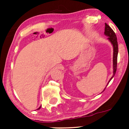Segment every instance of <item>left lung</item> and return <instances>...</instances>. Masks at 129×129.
I'll return each mask as SVG.
<instances>
[{
    "mask_svg": "<svg viewBox=\"0 0 129 129\" xmlns=\"http://www.w3.org/2000/svg\"><path fill=\"white\" fill-rule=\"evenodd\" d=\"M104 34L105 36L108 37V39L109 41L112 43L113 45V48H114V52H113V76L110 78V80H112L114 76L115 75V72L117 71V55H118V43L116 35H115V32H114L111 27L105 23V32ZM108 82V83H109Z\"/></svg>",
    "mask_w": 129,
    "mask_h": 129,
    "instance_id": "1",
    "label": "left lung"
}]
</instances>
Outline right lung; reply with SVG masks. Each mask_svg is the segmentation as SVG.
Returning a JSON list of instances; mask_svg holds the SVG:
<instances>
[{
  "instance_id": "1",
  "label": "right lung",
  "mask_w": 129,
  "mask_h": 129,
  "mask_svg": "<svg viewBox=\"0 0 129 129\" xmlns=\"http://www.w3.org/2000/svg\"><path fill=\"white\" fill-rule=\"evenodd\" d=\"M40 107H41V106H40V107H39V109H38V110H39V109H40Z\"/></svg>"
}]
</instances>
